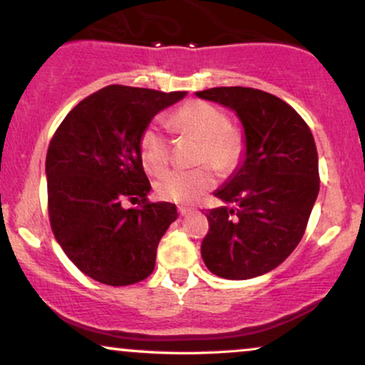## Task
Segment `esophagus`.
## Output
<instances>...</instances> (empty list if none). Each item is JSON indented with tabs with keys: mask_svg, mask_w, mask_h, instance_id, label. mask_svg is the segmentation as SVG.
<instances>
[{
	"mask_svg": "<svg viewBox=\"0 0 365 365\" xmlns=\"http://www.w3.org/2000/svg\"><path fill=\"white\" fill-rule=\"evenodd\" d=\"M192 209H188V207H183V206H180L178 207V212H180V216H187L188 212H190Z\"/></svg>",
	"mask_w": 365,
	"mask_h": 365,
	"instance_id": "esophagus-1",
	"label": "esophagus"
}]
</instances>
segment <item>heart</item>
<instances>
[{"label": "heart", "instance_id": "1", "mask_svg": "<svg viewBox=\"0 0 365 365\" xmlns=\"http://www.w3.org/2000/svg\"><path fill=\"white\" fill-rule=\"evenodd\" d=\"M171 125L183 135L199 140L195 161L206 163L220 173H230L244 158L245 142L237 128L230 127L225 111L206 101L183 104L171 116ZM139 153L144 168L150 175H159L168 166V144L156 125H149L140 133ZM215 173L209 166L192 171H171L156 182L159 199L188 204L206 194L215 185Z\"/></svg>", "mask_w": 365, "mask_h": 365}]
</instances>
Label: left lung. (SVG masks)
Listing matches in <instances>:
<instances>
[{
  "label": "left lung",
  "mask_w": 365,
  "mask_h": 365,
  "mask_svg": "<svg viewBox=\"0 0 365 365\" xmlns=\"http://www.w3.org/2000/svg\"><path fill=\"white\" fill-rule=\"evenodd\" d=\"M197 98L237 113L244 158L215 192L225 206L206 212L204 264L226 279L269 273L302 240L319 194V165L311 128L290 104L250 87H215Z\"/></svg>",
  "instance_id": "8db88e82"
}]
</instances>
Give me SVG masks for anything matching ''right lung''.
<instances>
[{
    "instance_id": "1",
    "label": "right lung",
    "mask_w": 365,
    "mask_h": 365,
    "mask_svg": "<svg viewBox=\"0 0 365 365\" xmlns=\"http://www.w3.org/2000/svg\"><path fill=\"white\" fill-rule=\"evenodd\" d=\"M187 92L108 86L73 108L46 156L54 238L83 274L125 287L154 271L156 250L178 217L171 202H149L150 183L139 153L150 120ZM143 200L125 210L123 199Z\"/></svg>"
}]
</instances>
